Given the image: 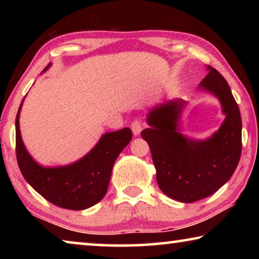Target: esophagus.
Masks as SVG:
<instances>
[{"instance_id":"obj_1","label":"esophagus","mask_w":259,"mask_h":259,"mask_svg":"<svg viewBox=\"0 0 259 259\" xmlns=\"http://www.w3.org/2000/svg\"><path fill=\"white\" fill-rule=\"evenodd\" d=\"M131 130L135 136H138L140 134V131L143 130V123L139 120H135L133 123H131Z\"/></svg>"}]
</instances>
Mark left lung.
Instances as JSON below:
<instances>
[{
  "instance_id": "obj_1",
  "label": "left lung",
  "mask_w": 259,
  "mask_h": 259,
  "mask_svg": "<svg viewBox=\"0 0 259 259\" xmlns=\"http://www.w3.org/2000/svg\"><path fill=\"white\" fill-rule=\"evenodd\" d=\"M200 87L216 95L226 114L211 138L195 142L178 133L183 100L153 108L147 117L151 126L142 131L151 148L160 190L185 203L207 198L224 185L238 166L242 148L240 109L229 83L217 69L209 67Z\"/></svg>"
}]
</instances>
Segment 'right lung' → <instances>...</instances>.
<instances>
[{"mask_svg": "<svg viewBox=\"0 0 259 259\" xmlns=\"http://www.w3.org/2000/svg\"><path fill=\"white\" fill-rule=\"evenodd\" d=\"M20 107L16 117V155L29 185L49 202L64 209L83 210L99 202L107 192L114 162L133 138L131 130L105 134L89 154L71 165L43 168L30 157L21 140Z\"/></svg>", "mask_w": 259, "mask_h": 259, "instance_id": "1", "label": "right lung"}]
</instances>
